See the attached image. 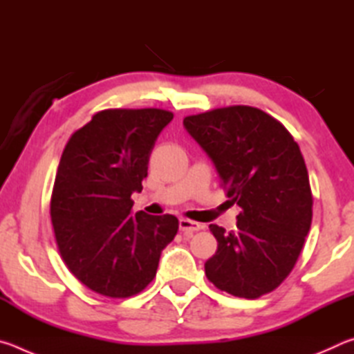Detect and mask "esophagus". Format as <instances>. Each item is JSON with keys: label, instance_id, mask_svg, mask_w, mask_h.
Listing matches in <instances>:
<instances>
[{"label": "esophagus", "instance_id": "34e87169", "mask_svg": "<svg viewBox=\"0 0 354 354\" xmlns=\"http://www.w3.org/2000/svg\"><path fill=\"white\" fill-rule=\"evenodd\" d=\"M201 225L196 223V221H192L187 218L179 220V231L184 232V234H192V232H196L201 230Z\"/></svg>", "mask_w": 354, "mask_h": 354}]
</instances>
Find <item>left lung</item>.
I'll return each mask as SVG.
<instances>
[{
  "label": "left lung",
  "mask_w": 354,
  "mask_h": 354,
  "mask_svg": "<svg viewBox=\"0 0 354 354\" xmlns=\"http://www.w3.org/2000/svg\"><path fill=\"white\" fill-rule=\"evenodd\" d=\"M184 128L212 160L232 205L237 230L209 225L218 242L207 279L254 299L289 277L313 221V194L298 143L278 120L251 106L184 118Z\"/></svg>",
  "instance_id": "8db88e82"
}]
</instances>
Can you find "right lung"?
Here are the masks:
<instances>
[{"label":"right lung","instance_id":"1","mask_svg":"<svg viewBox=\"0 0 354 354\" xmlns=\"http://www.w3.org/2000/svg\"><path fill=\"white\" fill-rule=\"evenodd\" d=\"M173 113L107 109L65 145L51 195V221L68 270L88 289L128 298L151 283L160 253L175 239V215H133L148 160Z\"/></svg>","mask_w":354,"mask_h":354}]
</instances>
